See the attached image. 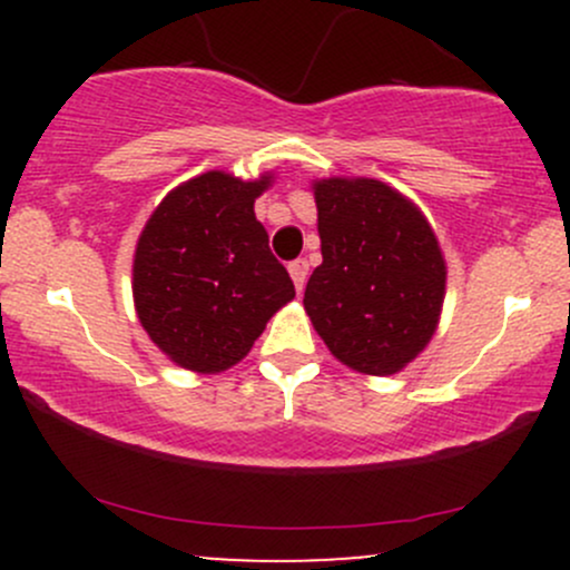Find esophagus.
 <instances>
[{
    "mask_svg": "<svg viewBox=\"0 0 570 570\" xmlns=\"http://www.w3.org/2000/svg\"><path fill=\"white\" fill-rule=\"evenodd\" d=\"M289 276L294 281V286H297V292H303L305 281H307V259L299 257V259H292L289 263Z\"/></svg>",
    "mask_w": 570,
    "mask_h": 570,
    "instance_id": "obj_1",
    "label": "esophagus"
}]
</instances>
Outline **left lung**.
<instances>
[{"mask_svg":"<svg viewBox=\"0 0 570 570\" xmlns=\"http://www.w3.org/2000/svg\"><path fill=\"white\" fill-rule=\"evenodd\" d=\"M324 263L305 286V311L343 364L394 375L434 335L444 259L429 222L375 179L316 181Z\"/></svg>","mask_w":570,"mask_h":570,"instance_id":"left-lung-1","label":"left lung"}]
</instances>
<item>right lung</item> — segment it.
Here are the masks:
<instances>
[{"label":"right lung","instance_id":"obj_1","mask_svg":"<svg viewBox=\"0 0 570 570\" xmlns=\"http://www.w3.org/2000/svg\"><path fill=\"white\" fill-rule=\"evenodd\" d=\"M271 176L240 181L208 171L168 193L144 227L134 299L153 343L176 364L222 372L246 356L267 318L294 297L254 217Z\"/></svg>","mask_w":570,"mask_h":570}]
</instances>
